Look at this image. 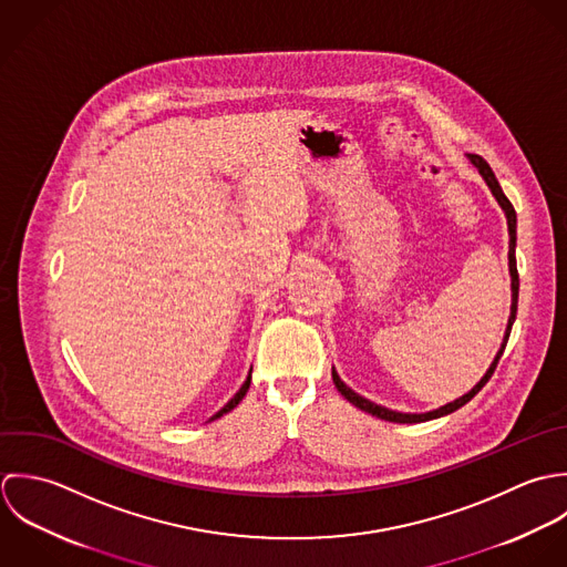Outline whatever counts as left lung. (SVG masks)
Returning <instances> with one entry per match:
<instances>
[{
    "label": "left lung",
    "mask_w": 567,
    "mask_h": 567,
    "mask_svg": "<svg viewBox=\"0 0 567 567\" xmlns=\"http://www.w3.org/2000/svg\"><path fill=\"white\" fill-rule=\"evenodd\" d=\"M466 159L475 166V171L482 175V179L486 182V186H488V190L493 193V197H495V202L499 204V208L504 210V215H506V226H508V274H511V316H508V324H506V331H504V340H502V346H499V350H497V354H495V359L491 361V365H488V370L484 372V377L466 392V394H462V396H457L455 401L452 403H445V405H441V408H436V410H430V412H421V414H412V412H396V410H390V408H383V405H379V403H374V401H370V399H365V396H361V394H357L352 388H348L343 381L340 379V374H338V370L333 368V383H336V388L340 390L341 396L346 399V401H350L354 408H359L361 412H368V414H372V416H377V419H381V421H390V423H423V421H432V419H441V416H447V414H452L455 410H460L464 403H468L484 385H486V381L491 379V374H493V370H495V365H497V361H499V357H502V352H504V348H506V341H508V336H511V329H513V322H515V316H517V298H519V276H517V260H515V245H517V215H515V208H513V204L506 199V195L502 193V186H499V182H497V177H495V173L491 171V166L486 164V159L484 157H480V155H473V153H466Z\"/></svg>",
    "instance_id": "1"
}]
</instances>
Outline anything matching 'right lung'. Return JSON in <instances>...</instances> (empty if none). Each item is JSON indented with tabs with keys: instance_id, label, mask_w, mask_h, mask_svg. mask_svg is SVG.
Listing matches in <instances>:
<instances>
[{
	"instance_id": "right-lung-1",
	"label": "right lung",
	"mask_w": 567,
	"mask_h": 567,
	"mask_svg": "<svg viewBox=\"0 0 567 567\" xmlns=\"http://www.w3.org/2000/svg\"><path fill=\"white\" fill-rule=\"evenodd\" d=\"M249 383H251V368H249V374H247V379H245V381H243V385L238 388V392H236V394H234V396L227 401L226 405H224V408H221V410H219L215 416H210V421H217V419H221L224 414H227L229 410H234V408H236V405L243 401V396L247 394V390H249Z\"/></svg>"
}]
</instances>
